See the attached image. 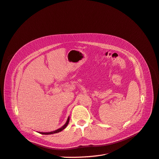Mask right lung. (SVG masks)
I'll list each match as a JSON object with an SVG mask.
<instances>
[{"label": "right lung", "mask_w": 159, "mask_h": 159, "mask_svg": "<svg viewBox=\"0 0 159 159\" xmlns=\"http://www.w3.org/2000/svg\"><path fill=\"white\" fill-rule=\"evenodd\" d=\"M69 121H70V118H68L66 123H65V125L64 126H62L61 127H60V129L56 130H54V131H51V132H48V133H40V134H54V133H59L60 132V131H61L62 130H64L68 125L69 123Z\"/></svg>", "instance_id": "add662e5"}]
</instances>
